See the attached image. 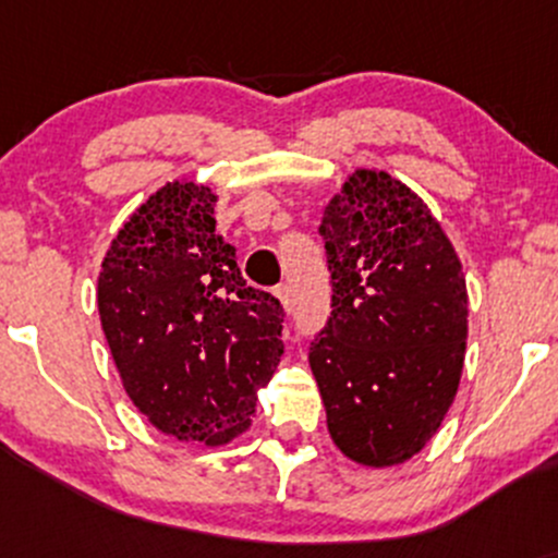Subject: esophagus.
Masks as SVG:
<instances>
[{
    "label": "esophagus",
    "instance_id": "esophagus-1",
    "mask_svg": "<svg viewBox=\"0 0 558 558\" xmlns=\"http://www.w3.org/2000/svg\"><path fill=\"white\" fill-rule=\"evenodd\" d=\"M275 296H278L280 306H283V312H291V291H288V286L275 288Z\"/></svg>",
    "mask_w": 558,
    "mask_h": 558
}]
</instances>
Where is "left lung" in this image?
I'll list each match as a JSON object with an SVG mask.
<instances>
[{
	"label": "left lung",
	"mask_w": 558,
	"mask_h": 558,
	"mask_svg": "<svg viewBox=\"0 0 558 558\" xmlns=\"http://www.w3.org/2000/svg\"><path fill=\"white\" fill-rule=\"evenodd\" d=\"M330 317L310 345L328 430L349 459L393 466L444 422L466 349L462 262L427 204L356 170L325 207Z\"/></svg>",
	"instance_id": "1"
}]
</instances>
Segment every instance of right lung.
I'll return each mask as SVG.
<instances>
[{
    "label": "right lung",
    "instance_id": "add662e5",
    "mask_svg": "<svg viewBox=\"0 0 558 558\" xmlns=\"http://www.w3.org/2000/svg\"><path fill=\"white\" fill-rule=\"evenodd\" d=\"M207 185L168 183L114 235L99 317L125 393L157 430L220 446L257 412L283 354V306L243 280Z\"/></svg>",
    "mask_w": 558,
    "mask_h": 558
}]
</instances>
